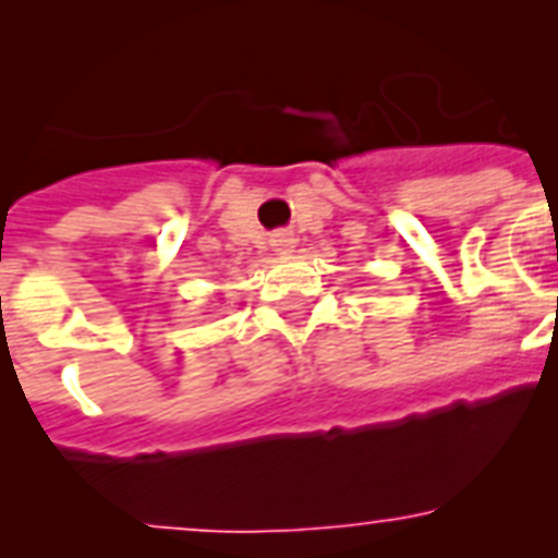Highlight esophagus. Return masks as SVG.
I'll return each mask as SVG.
<instances>
[{
    "label": "esophagus",
    "mask_w": 558,
    "mask_h": 558,
    "mask_svg": "<svg viewBox=\"0 0 558 558\" xmlns=\"http://www.w3.org/2000/svg\"><path fill=\"white\" fill-rule=\"evenodd\" d=\"M271 252L278 254H292V248H295V236L287 234V231H280V234H271Z\"/></svg>",
    "instance_id": "esophagus-1"
}]
</instances>
